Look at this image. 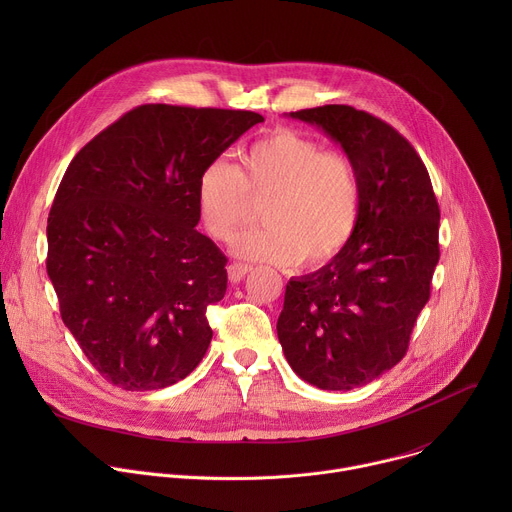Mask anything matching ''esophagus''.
I'll return each instance as SVG.
<instances>
[{
	"label": "esophagus",
	"instance_id": "obj_1",
	"mask_svg": "<svg viewBox=\"0 0 512 512\" xmlns=\"http://www.w3.org/2000/svg\"><path fill=\"white\" fill-rule=\"evenodd\" d=\"M227 271H229V279H231L233 283H239V281L251 271V265H247V263H231V265L227 267Z\"/></svg>",
	"mask_w": 512,
	"mask_h": 512
}]
</instances>
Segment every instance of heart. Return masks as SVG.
Here are the masks:
<instances>
[{"label": "heart", "mask_w": 512, "mask_h": 512, "mask_svg": "<svg viewBox=\"0 0 512 512\" xmlns=\"http://www.w3.org/2000/svg\"><path fill=\"white\" fill-rule=\"evenodd\" d=\"M253 200H265V225L245 233L237 253L281 267L302 259L320 267L338 257L356 231L360 182L348 156L279 129L251 145L241 168L216 158L198 178L200 223L216 241L237 237L251 218Z\"/></svg>", "instance_id": "b5f03b06"}]
</instances>
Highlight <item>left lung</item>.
<instances>
[{
  "instance_id": "1",
  "label": "left lung",
  "mask_w": 512,
  "mask_h": 512,
  "mask_svg": "<svg viewBox=\"0 0 512 512\" xmlns=\"http://www.w3.org/2000/svg\"><path fill=\"white\" fill-rule=\"evenodd\" d=\"M320 127L356 168L358 225L322 269L291 277L277 336L294 373L326 391L362 387L405 356L440 261V206L413 145L348 105L289 113Z\"/></svg>"
}]
</instances>
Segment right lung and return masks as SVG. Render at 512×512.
Listing matches in <instances>:
<instances>
[{
    "label": "right lung",
    "mask_w": 512,
    "mask_h": 512,
    "mask_svg": "<svg viewBox=\"0 0 512 512\" xmlns=\"http://www.w3.org/2000/svg\"><path fill=\"white\" fill-rule=\"evenodd\" d=\"M261 121L253 111L141 105L66 168L46 271L64 326L115 387H170L206 354V308L225 298L227 257L196 231L198 178Z\"/></svg>",
    "instance_id": "1"
}]
</instances>
